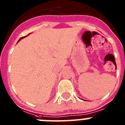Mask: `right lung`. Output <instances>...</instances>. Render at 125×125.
Returning <instances> with one entry per match:
<instances>
[{"label": "right lung", "mask_w": 125, "mask_h": 125, "mask_svg": "<svg viewBox=\"0 0 125 125\" xmlns=\"http://www.w3.org/2000/svg\"><path fill=\"white\" fill-rule=\"evenodd\" d=\"M29 34H30V33H29ZM27 36H25V37H21V38H20V39H19L18 42H19V41H20V40H21V39H23V38H24V37H27Z\"/></svg>", "instance_id": "add662e5"}]
</instances>
